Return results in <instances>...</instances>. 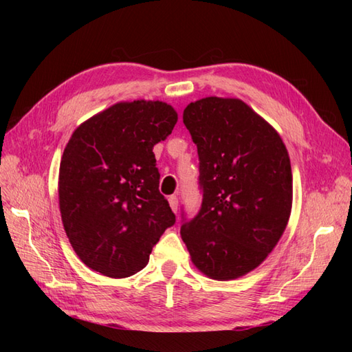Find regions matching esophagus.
<instances>
[{"label":"esophagus","instance_id":"esophagus-1","mask_svg":"<svg viewBox=\"0 0 352 352\" xmlns=\"http://www.w3.org/2000/svg\"><path fill=\"white\" fill-rule=\"evenodd\" d=\"M169 206H170V208H172V210H174V212L178 210V198H177L175 195L169 197Z\"/></svg>","mask_w":352,"mask_h":352}]
</instances>
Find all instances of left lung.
<instances>
[{
  "label": "left lung",
  "mask_w": 352,
  "mask_h": 352,
  "mask_svg": "<svg viewBox=\"0 0 352 352\" xmlns=\"http://www.w3.org/2000/svg\"><path fill=\"white\" fill-rule=\"evenodd\" d=\"M183 122L199 157L203 203L182 239L208 278L234 280L256 269L286 230L292 168L280 134L237 98L190 102Z\"/></svg>",
  "instance_id": "obj_1"
}]
</instances>
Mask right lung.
<instances>
[{"label": "right lung", "mask_w": 352, "mask_h": 352, "mask_svg": "<svg viewBox=\"0 0 352 352\" xmlns=\"http://www.w3.org/2000/svg\"><path fill=\"white\" fill-rule=\"evenodd\" d=\"M178 115L163 101L118 102L77 126L58 170L62 222L80 260L111 278L148 265L175 214L159 190L153 148Z\"/></svg>", "instance_id": "add662e5"}]
</instances>
